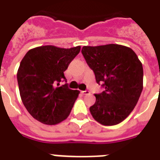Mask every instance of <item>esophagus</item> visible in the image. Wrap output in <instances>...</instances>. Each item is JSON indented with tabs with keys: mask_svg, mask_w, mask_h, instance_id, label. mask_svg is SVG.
<instances>
[{
	"mask_svg": "<svg viewBox=\"0 0 160 160\" xmlns=\"http://www.w3.org/2000/svg\"><path fill=\"white\" fill-rule=\"evenodd\" d=\"M82 93L83 95H90V94H91V92H90L89 91H82Z\"/></svg>",
	"mask_w": 160,
	"mask_h": 160,
	"instance_id": "esophagus-1",
	"label": "esophagus"
}]
</instances>
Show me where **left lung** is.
Instances as JSON below:
<instances>
[{"mask_svg": "<svg viewBox=\"0 0 160 160\" xmlns=\"http://www.w3.org/2000/svg\"><path fill=\"white\" fill-rule=\"evenodd\" d=\"M82 53L105 88L95 94L96 103L90 112L96 121L105 126L122 122L135 108L143 89V67L131 48L118 44L85 46Z\"/></svg>", "mask_w": 160, "mask_h": 160, "instance_id": "obj_1", "label": "left lung"}]
</instances>
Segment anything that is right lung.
I'll use <instances>...</instances> for the list:
<instances>
[{
  "label": "right lung",
  "instance_id": "obj_1",
  "mask_svg": "<svg viewBox=\"0 0 160 160\" xmlns=\"http://www.w3.org/2000/svg\"><path fill=\"white\" fill-rule=\"evenodd\" d=\"M81 47L60 48L42 46L28 51L17 72L21 100L28 113L39 122L58 124L68 118L80 92L71 90L64 72L80 52Z\"/></svg>",
  "mask_w": 160,
  "mask_h": 160
}]
</instances>
